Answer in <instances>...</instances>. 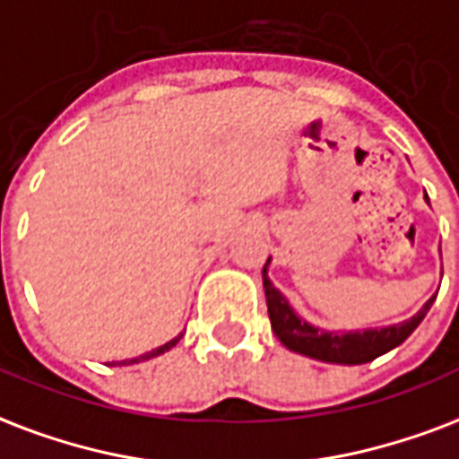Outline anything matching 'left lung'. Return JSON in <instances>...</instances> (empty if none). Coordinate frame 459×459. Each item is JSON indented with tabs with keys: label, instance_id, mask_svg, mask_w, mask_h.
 <instances>
[{
	"label": "left lung",
	"instance_id": "left-lung-1",
	"mask_svg": "<svg viewBox=\"0 0 459 459\" xmlns=\"http://www.w3.org/2000/svg\"><path fill=\"white\" fill-rule=\"evenodd\" d=\"M267 267L269 260L264 269H262V281H264V296H267L272 330L279 337V342L289 351H296V354L315 359V361L339 363V366H361V363H368L377 359V356L393 351L394 346H400L419 327V323L424 320L426 313L431 310L433 300L438 296V291L433 293L431 299L419 307V313L411 315L409 320L400 325L373 327V330L330 332L323 330V327H315L313 323H307L306 317H300L293 310L284 293L272 284V279L267 276Z\"/></svg>",
	"mask_w": 459,
	"mask_h": 459
}]
</instances>
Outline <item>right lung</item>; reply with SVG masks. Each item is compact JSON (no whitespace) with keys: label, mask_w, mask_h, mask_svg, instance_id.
<instances>
[{"label":"right lung","mask_w":459,"mask_h":459,"mask_svg":"<svg viewBox=\"0 0 459 459\" xmlns=\"http://www.w3.org/2000/svg\"><path fill=\"white\" fill-rule=\"evenodd\" d=\"M183 339V334H178V337H173L170 342H166V344L156 346V349H152V351H146V354L136 356V359H125V361H113L110 366H132V363H142V361H149V359H156V356L166 354V351H170L178 342Z\"/></svg>","instance_id":"obj_1"}]
</instances>
